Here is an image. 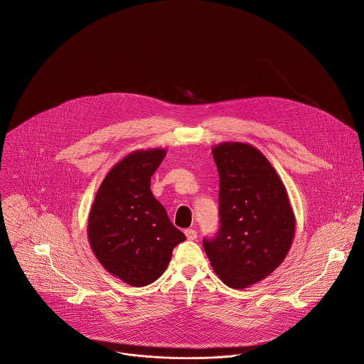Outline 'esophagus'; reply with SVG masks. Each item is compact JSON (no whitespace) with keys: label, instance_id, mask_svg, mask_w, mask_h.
Returning <instances> with one entry per match:
<instances>
[{"label":"esophagus","instance_id":"34e87169","mask_svg":"<svg viewBox=\"0 0 364 364\" xmlns=\"http://www.w3.org/2000/svg\"><path fill=\"white\" fill-rule=\"evenodd\" d=\"M185 235L188 240H196L198 232L193 228H188V230H185Z\"/></svg>","mask_w":364,"mask_h":364}]
</instances>
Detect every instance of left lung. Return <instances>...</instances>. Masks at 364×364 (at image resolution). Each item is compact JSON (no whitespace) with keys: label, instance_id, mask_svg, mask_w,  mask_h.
<instances>
[{"label":"left lung","instance_id":"left-lung-1","mask_svg":"<svg viewBox=\"0 0 364 364\" xmlns=\"http://www.w3.org/2000/svg\"><path fill=\"white\" fill-rule=\"evenodd\" d=\"M211 151L220 175V230L203 247L224 284L247 289L287 257L296 217L282 179L258 149L225 141Z\"/></svg>","mask_w":364,"mask_h":364}]
</instances>
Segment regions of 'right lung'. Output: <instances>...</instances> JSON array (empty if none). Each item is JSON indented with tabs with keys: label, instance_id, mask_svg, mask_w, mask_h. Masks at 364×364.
I'll use <instances>...</instances> for the list:
<instances>
[{
	"label": "right lung",
	"instance_id": "1",
	"mask_svg": "<svg viewBox=\"0 0 364 364\" xmlns=\"http://www.w3.org/2000/svg\"><path fill=\"white\" fill-rule=\"evenodd\" d=\"M165 149L137 150L105 176L88 217V240L105 269L124 283L147 286L165 272L186 240L151 193V176Z\"/></svg>",
	"mask_w": 364,
	"mask_h": 364
}]
</instances>
